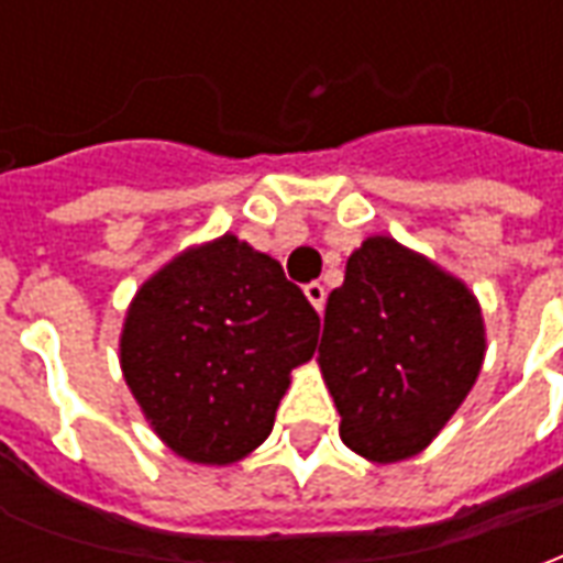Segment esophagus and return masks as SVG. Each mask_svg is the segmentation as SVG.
Segmentation results:
<instances>
[{"label":"esophagus","mask_w":563,"mask_h":563,"mask_svg":"<svg viewBox=\"0 0 563 563\" xmlns=\"http://www.w3.org/2000/svg\"><path fill=\"white\" fill-rule=\"evenodd\" d=\"M305 295H307V301L322 313V307H325V286H322V283H307Z\"/></svg>","instance_id":"obj_1"}]
</instances>
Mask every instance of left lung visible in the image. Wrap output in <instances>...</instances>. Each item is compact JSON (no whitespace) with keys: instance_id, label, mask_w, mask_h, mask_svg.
<instances>
[{"instance_id":"1","label":"left lung","mask_w":563,"mask_h":563,"mask_svg":"<svg viewBox=\"0 0 563 563\" xmlns=\"http://www.w3.org/2000/svg\"><path fill=\"white\" fill-rule=\"evenodd\" d=\"M485 325L473 292L431 258L374 234L329 295L319 367L362 459L419 455L479 377Z\"/></svg>"}]
</instances>
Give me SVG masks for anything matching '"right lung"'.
I'll use <instances>...</instances> for the list:
<instances>
[{
  "label": "right lung",
  "instance_id": "obj_1",
  "mask_svg": "<svg viewBox=\"0 0 563 563\" xmlns=\"http://www.w3.org/2000/svg\"><path fill=\"white\" fill-rule=\"evenodd\" d=\"M317 341V310L280 262L222 234L144 280L120 367L165 446L196 464H234L265 443L292 367Z\"/></svg>",
  "mask_w": 563,
  "mask_h": 563
}]
</instances>
